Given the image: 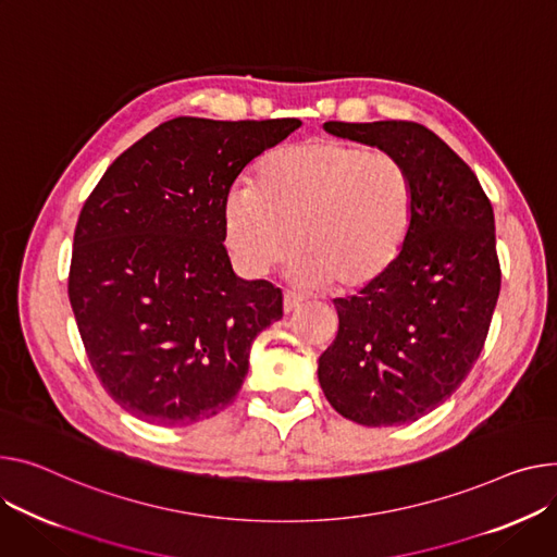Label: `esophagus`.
<instances>
[{"label":"esophagus","mask_w":557,"mask_h":557,"mask_svg":"<svg viewBox=\"0 0 557 557\" xmlns=\"http://www.w3.org/2000/svg\"><path fill=\"white\" fill-rule=\"evenodd\" d=\"M302 305H305V300H302V298H298V295L284 293V313H286V315L295 313V311H298Z\"/></svg>","instance_id":"esophagus-1"}]
</instances>
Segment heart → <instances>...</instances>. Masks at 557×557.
Listing matches in <instances>:
<instances>
[{
  "mask_svg": "<svg viewBox=\"0 0 557 557\" xmlns=\"http://www.w3.org/2000/svg\"><path fill=\"white\" fill-rule=\"evenodd\" d=\"M414 212V181L396 157L311 138L269 152L252 172V188L228 190L221 226L244 275H267L290 242L295 282L349 293L396 264Z\"/></svg>",
  "mask_w": 557,
  "mask_h": 557,
  "instance_id": "b5f03b06",
  "label": "heart"
}]
</instances>
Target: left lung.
Returning <instances> with one entry per match:
<instances>
[{
  "mask_svg": "<svg viewBox=\"0 0 557 557\" xmlns=\"http://www.w3.org/2000/svg\"><path fill=\"white\" fill-rule=\"evenodd\" d=\"M379 147L410 172L417 212L396 264L351 298L333 300L338 336L318 360L333 410L367 428L412 423L468 376L499 298L495 214L474 172L419 123H324Z\"/></svg>",
  "mask_w": 557,
  "mask_h": 557,
  "instance_id": "left-lung-1",
  "label": "left lung"
}]
</instances>
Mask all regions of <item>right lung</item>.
Masks as SVG:
<instances>
[{
	"label": "right lung",
	"instance_id": "obj_1",
	"mask_svg": "<svg viewBox=\"0 0 557 557\" xmlns=\"http://www.w3.org/2000/svg\"><path fill=\"white\" fill-rule=\"evenodd\" d=\"M300 125L168 121L87 199L69 300L96 376L132 417L183 428L242 389L252 341L282 318V290L233 271L221 206L242 170Z\"/></svg>",
	"mask_w": 557,
	"mask_h": 557
}]
</instances>
